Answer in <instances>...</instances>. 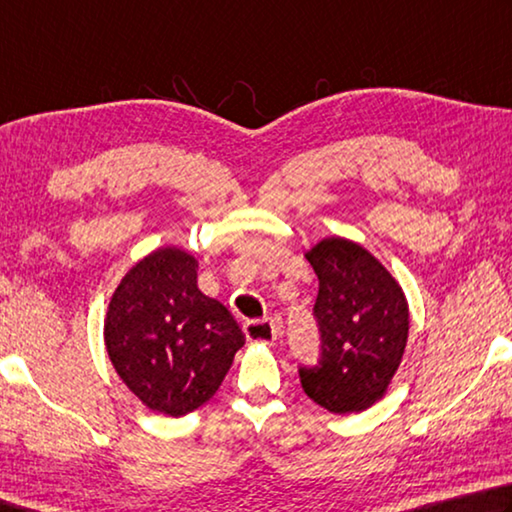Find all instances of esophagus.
Listing matches in <instances>:
<instances>
[{"label":"esophagus","mask_w":512,"mask_h":512,"mask_svg":"<svg viewBox=\"0 0 512 512\" xmlns=\"http://www.w3.org/2000/svg\"><path fill=\"white\" fill-rule=\"evenodd\" d=\"M244 333L250 342L273 345L277 338V324L273 320H248L244 322Z\"/></svg>","instance_id":"1"}]
</instances>
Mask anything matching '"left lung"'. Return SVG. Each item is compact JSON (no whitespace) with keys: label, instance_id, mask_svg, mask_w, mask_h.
I'll return each mask as SVG.
<instances>
[{"label":"left lung","instance_id":"8db88e82","mask_svg":"<svg viewBox=\"0 0 512 512\" xmlns=\"http://www.w3.org/2000/svg\"><path fill=\"white\" fill-rule=\"evenodd\" d=\"M306 259L320 282L313 304L320 356L297 367L302 389L333 414L362 412L401 365L410 327L405 295L387 268L349 239H324Z\"/></svg>","mask_w":512,"mask_h":512}]
</instances>
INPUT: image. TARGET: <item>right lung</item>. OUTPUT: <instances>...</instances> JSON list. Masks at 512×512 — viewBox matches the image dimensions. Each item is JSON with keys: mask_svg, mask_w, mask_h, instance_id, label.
<instances>
[{"mask_svg": "<svg viewBox=\"0 0 512 512\" xmlns=\"http://www.w3.org/2000/svg\"><path fill=\"white\" fill-rule=\"evenodd\" d=\"M105 342L118 376L150 410L185 416L215 396L244 333L197 288L194 257L161 248L118 284Z\"/></svg>", "mask_w": 512, "mask_h": 512, "instance_id": "1", "label": "right lung"}]
</instances>
